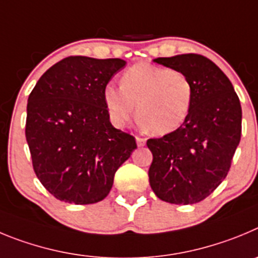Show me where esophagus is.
<instances>
[{"label":"esophagus","mask_w":258,"mask_h":258,"mask_svg":"<svg viewBox=\"0 0 258 258\" xmlns=\"http://www.w3.org/2000/svg\"><path fill=\"white\" fill-rule=\"evenodd\" d=\"M136 143H138L139 146H144L146 143V139L140 138V136H136Z\"/></svg>","instance_id":"34e87169"}]
</instances>
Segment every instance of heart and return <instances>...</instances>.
Here are the masks:
<instances>
[{
	"label": "heart",
	"mask_w": 258,
	"mask_h": 258,
	"mask_svg": "<svg viewBox=\"0 0 258 258\" xmlns=\"http://www.w3.org/2000/svg\"><path fill=\"white\" fill-rule=\"evenodd\" d=\"M119 87L108 85L103 97L115 127L134 119L155 135H167L184 123L191 108L194 87L184 72L139 62L123 72Z\"/></svg>",
	"instance_id": "1"
}]
</instances>
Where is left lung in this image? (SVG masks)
<instances>
[{
	"label": "left lung",
	"mask_w": 258,
	"mask_h": 258,
	"mask_svg": "<svg viewBox=\"0 0 258 258\" xmlns=\"http://www.w3.org/2000/svg\"><path fill=\"white\" fill-rule=\"evenodd\" d=\"M155 62L184 72L194 87L185 122L161 139H149V182L155 196L172 204L207 198L229 173L242 136V106L230 80L203 55L158 57Z\"/></svg>",
	"instance_id": "obj_1"
}]
</instances>
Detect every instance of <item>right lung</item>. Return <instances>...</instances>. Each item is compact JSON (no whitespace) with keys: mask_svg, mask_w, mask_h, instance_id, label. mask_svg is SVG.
Here are the masks:
<instances>
[{"mask_svg":"<svg viewBox=\"0 0 258 258\" xmlns=\"http://www.w3.org/2000/svg\"><path fill=\"white\" fill-rule=\"evenodd\" d=\"M124 66L122 59L68 56L42 74L28 97L25 138L34 173L59 201H103L138 148L132 135L112 126L104 104V89Z\"/></svg>","mask_w":258,"mask_h":258,"instance_id":"1","label":"right lung"}]
</instances>
